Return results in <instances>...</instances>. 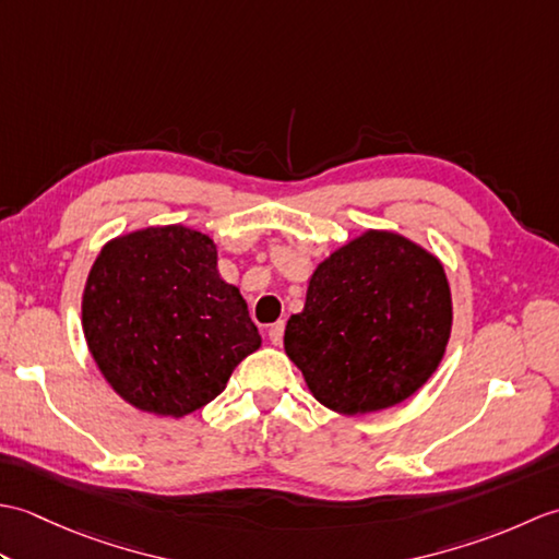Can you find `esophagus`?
I'll return each instance as SVG.
<instances>
[{
  "instance_id": "obj_1",
  "label": "esophagus",
  "mask_w": 559,
  "mask_h": 559,
  "mask_svg": "<svg viewBox=\"0 0 559 559\" xmlns=\"http://www.w3.org/2000/svg\"><path fill=\"white\" fill-rule=\"evenodd\" d=\"M283 331H286V322H276L269 326V341L273 343V346H281L283 343Z\"/></svg>"
}]
</instances>
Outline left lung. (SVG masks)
I'll use <instances>...</instances> for the list:
<instances>
[{"label": "left lung", "mask_w": 559, "mask_h": 559, "mask_svg": "<svg viewBox=\"0 0 559 559\" xmlns=\"http://www.w3.org/2000/svg\"><path fill=\"white\" fill-rule=\"evenodd\" d=\"M449 334L439 259L403 235L367 230L314 269L283 343L319 403L362 415L413 396L442 362Z\"/></svg>", "instance_id": "1"}]
</instances>
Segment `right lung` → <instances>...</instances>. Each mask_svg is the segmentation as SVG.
<instances>
[{
    "mask_svg": "<svg viewBox=\"0 0 559 559\" xmlns=\"http://www.w3.org/2000/svg\"><path fill=\"white\" fill-rule=\"evenodd\" d=\"M209 235L158 225L115 237L93 261L81 322L108 384L134 408L182 418L206 406L261 346Z\"/></svg>",
    "mask_w": 559,
    "mask_h": 559,
    "instance_id": "add662e5",
    "label": "right lung"
}]
</instances>
